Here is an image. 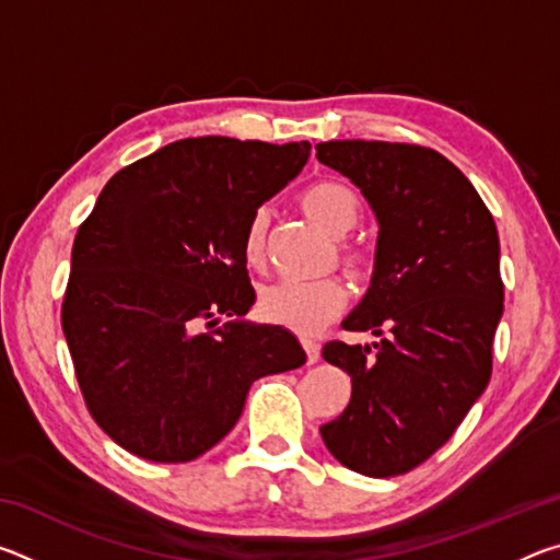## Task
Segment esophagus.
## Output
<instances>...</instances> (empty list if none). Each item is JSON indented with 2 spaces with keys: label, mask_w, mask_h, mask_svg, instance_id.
<instances>
[{
  "label": "esophagus",
  "mask_w": 560,
  "mask_h": 560,
  "mask_svg": "<svg viewBox=\"0 0 560 560\" xmlns=\"http://www.w3.org/2000/svg\"><path fill=\"white\" fill-rule=\"evenodd\" d=\"M301 346H303V350H306L308 365L316 363V360L320 358V346L316 343V340H301Z\"/></svg>",
  "instance_id": "1"
}]
</instances>
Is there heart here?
<instances>
[{
	"label": "heart",
	"instance_id": "heart-1",
	"mask_svg": "<svg viewBox=\"0 0 560 560\" xmlns=\"http://www.w3.org/2000/svg\"><path fill=\"white\" fill-rule=\"evenodd\" d=\"M299 205L308 220H314L328 234H346L360 220V200L353 189L336 183V179H320L308 185L299 197ZM269 214L259 210L252 214L244 232V259L249 267H259L264 261V242H267ZM343 264L355 277L368 273V254L360 246H343ZM348 291L338 279L316 281H277L261 289L257 308L267 324L293 330L299 336H314L326 324H330L340 311L346 308Z\"/></svg>",
	"mask_w": 560,
	"mask_h": 560
}]
</instances>
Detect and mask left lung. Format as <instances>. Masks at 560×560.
<instances>
[{
	"mask_svg": "<svg viewBox=\"0 0 560 560\" xmlns=\"http://www.w3.org/2000/svg\"><path fill=\"white\" fill-rule=\"evenodd\" d=\"M316 153L377 220L371 287L343 328L381 338L324 346L353 393L320 438L343 467L395 477L432 457L489 383L504 314L497 224L462 170L430 148L328 140Z\"/></svg>",
	"mask_w": 560,
	"mask_h": 560,
	"instance_id": "left-lung-1",
	"label": "left lung"
}]
</instances>
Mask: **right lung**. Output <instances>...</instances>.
<instances>
[{"instance_id":"right-lung-1","label":"right lung","mask_w":560,"mask_h":560,"mask_svg":"<svg viewBox=\"0 0 560 560\" xmlns=\"http://www.w3.org/2000/svg\"><path fill=\"white\" fill-rule=\"evenodd\" d=\"M311 143L175 140L108 179L71 252L61 326L83 400L148 462L212 450L264 375L306 363L291 330L252 324L244 232Z\"/></svg>"}]
</instances>
